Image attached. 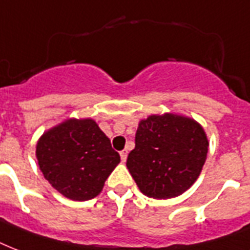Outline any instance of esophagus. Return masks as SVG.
Masks as SVG:
<instances>
[{"label":"esophagus","mask_w":250,"mask_h":250,"mask_svg":"<svg viewBox=\"0 0 250 250\" xmlns=\"http://www.w3.org/2000/svg\"><path fill=\"white\" fill-rule=\"evenodd\" d=\"M120 156H121V160L125 162L127 158V150H123V151H120Z\"/></svg>","instance_id":"34e87169"}]
</instances>
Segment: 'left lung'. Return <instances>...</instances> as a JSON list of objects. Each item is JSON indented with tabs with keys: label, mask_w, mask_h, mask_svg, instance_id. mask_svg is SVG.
Returning a JSON list of instances; mask_svg holds the SVG:
<instances>
[{
	"label": "left lung",
	"mask_w": 250,
	"mask_h": 250,
	"mask_svg": "<svg viewBox=\"0 0 250 250\" xmlns=\"http://www.w3.org/2000/svg\"><path fill=\"white\" fill-rule=\"evenodd\" d=\"M208 150V135L194 119L177 113L151 115L139 121L126 167L143 194L173 198L198 179Z\"/></svg>",
	"instance_id": "1"
}]
</instances>
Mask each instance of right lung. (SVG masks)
I'll list each match as a JSON object with an SVG mask.
<instances>
[{
	"instance_id": "right-lung-1",
	"label": "right lung",
	"mask_w": 250,
	"mask_h": 250,
	"mask_svg": "<svg viewBox=\"0 0 250 250\" xmlns=\"http://www.w3.org/2000/svg\"><path fill=\"white\" fill-rule=\"evenodd\" d=\"M36 159L48 183L73 201H88L103 190L120 163L119 152L92 119H67L42 133Z\"/></svg>"
}]
</instances>
